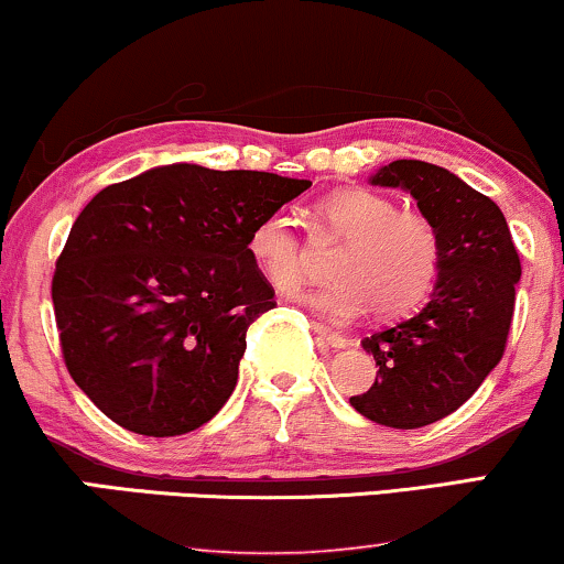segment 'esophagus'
<instances>
[{
	"label": "esophagus",
	"instance_id": "34e87169",
	"mask_svg": "<svg viewBox=\"0 0 564 564\" xmlns=\"http://www.w3.org/2000/svg\"><path fill=\"white\" fill-rule=\"evenodd\" d=\"M315 333L319 335V338L325 340L327 346H333V348H346V344H348L344 335L335 333L333 327H327V325H323V323H315Z\"/></svg>",
	"mask_w": 564,
	"mask_h": 564
}]
</instances>
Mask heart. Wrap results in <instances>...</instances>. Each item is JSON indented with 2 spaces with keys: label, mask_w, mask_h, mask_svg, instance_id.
Masks as SVG:
<instances>
[{
  "label": "heart",
  "mask_w": 564,
  "mask_h": 564,
  "mask_svg": "<svg viewBox=\"0 0 564 564\" xmlns=\"http://www.w3.org/2000/svg\"><path fill=\"white\" fill-rule=\"evenodd\" d=\"M317 216L346 241L330 265L327 286L302 294L319 315L351 319L372 306L375 317H401L430 294L440 273L442 245L422 213L398 210L395 199L365 187L333 192ZM247 252L278 291H294L310 273V254L286 216L273 213L252 226Z\"/></svg>",
  "instance_id": "b5f03b06"
}]
</instances>
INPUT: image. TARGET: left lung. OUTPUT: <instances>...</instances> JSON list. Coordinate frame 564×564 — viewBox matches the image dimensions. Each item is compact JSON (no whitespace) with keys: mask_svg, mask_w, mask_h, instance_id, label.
<instances>
[{"mask_svg":"<svg viewBox=\"0 0 564 564\" xmlns=\"http://www.w3.org/2000/svg\"><path fill=\"white\" fill-rule=\"evenodd\" d=\"M369 182L416 199L440 234L442 260L430 302L361 340L380 372L351 405L369 422L419 430L460 409L500 365L520 260L502 210L447 169L401 159Z\"/></svg>","mask_w":564,"mask_h":564,"instance_id":"8db88e82","label":"left lung"}]
</instances>
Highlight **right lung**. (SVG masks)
Wrapping results in <instances>:
<instances>
[{
  "label": "right lung",
  "mask_w": 564,
  "mask_h": 564,
  "mask_svg": "<svg viewBox=\"0 0 564 564\" xmlns=\"http://www.w3.org/2000/svg\"><path fill=\"white\" fill-rule=\"evenodd\" d=\"M310 187L268 171L169 163L85 205L52 299L64 365L111 422L176 437L224 409L249 325L275 306L247 237Z\"/></svg>",
  "instance_id": "right-lung-1"
}]
</instances>
